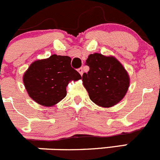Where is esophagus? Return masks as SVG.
Wrapping results in <instances>:
<instances>
[{
	"label": "esophagus",
	"mask_w": 160,
	"mask_h": 160,
	"mask_svg": "<svg viewBox=\"0 0 160 160\" xmlns=\"http://www.w3.org/2000/svg\"><path fill=\"white\" fill-rule=\"evenodd\" d=\"M78 72H79V74L81 75H83V68H80L78 70Z\"/></svg>",
	"instance_id": "esophagus-1"
}]
</instances>
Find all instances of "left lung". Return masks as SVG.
<instances>
[{"mask_svg": "<svg viewBox=\"0 0 160 160\" xmlns=\"http://www.w3.org/2000/svg\"><path fill=\"white\" fill-rule=\"evenodd\" d=\"M86 64L89 71L83 74L82 82L90 99L105 108L121 101L130 85L129 75L121 63L113 56L95 53L88 55Z\"/></svg>", "mask_w": 160, "mask_h": 160, "instance_id": "8db88e82", "label": "left lung"}]
</instances>
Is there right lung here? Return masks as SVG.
Wrapping results in <instances>:
<instances>
[{
    "label": "right lung",
    "mask_w": 160,
    "mask_h": 160,
    "mask_svg": "<svg viewBox=\"0 0 160 160\" xmlns=\"http://www.w3.org/2000/svg\"><path fill=\"white\" fill-rule=\"evenodd\" d=\"M70 57L53 54L30 64L23 75V83L32 99L44 107H53L67 95L71 81L82 76L71 66Z\"/></svg>",
    "instance_id": "right-lung-1"
}]
</instances>
